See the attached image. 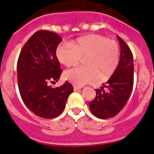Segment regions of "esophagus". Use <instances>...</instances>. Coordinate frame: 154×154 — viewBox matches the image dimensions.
Returning a JSON list of instances; mask_svg holds the SVG:
<instances>
[{
	"label": "esophagus",
	"instance_id": "1",
	"mask_svg": "<svg viewBox=\"0 0 154 154\" xmlns=\"http://www.w3.org/2000/svg\"><path fill=\"white\" fill-rule=\"evenodd\" d=\"M80 88H81V87H78V86L74 85V91H77V90L80 89Z\"/></svg>",
	"mask_w": 154,
	"mask_h": 154
}]
</instances>
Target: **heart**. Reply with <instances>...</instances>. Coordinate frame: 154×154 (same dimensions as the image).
<instances>
[{
	"label": "heart",
	"instance_id": "obj_1",
	"mask_svg": "<svg viewBox=\"0 0 154 154\" xmlns=\"http://www.w3.org/2000/svg\"><path fill=\"white\" fill-rule=\"evenodd\" d=\"M56 56L67 67L75 66L84 58L85 66L70 69L64 74L68 81L81 87L96 82L99 76L103 80L111 77L120 63V49L117 41L99 34H90L79 37L70 45H59Z\"/></svg>",
	"mask_w": 154,
	"mask_h": 154
}]
</instances>
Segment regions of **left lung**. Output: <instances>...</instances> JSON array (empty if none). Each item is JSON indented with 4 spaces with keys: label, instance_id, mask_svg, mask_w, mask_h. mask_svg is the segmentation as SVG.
<instances>
[{
    "label": "left lung",
    "instance_id": "1",
    "mask_svg": "<svg viewBox=\"0 0 154 154\" xmlns=\"http://www.w3.org/2000/svg\"><path fill=\"white\" fill-rule=\"evenodd\" d=\"M118 67L101 89H97L96 97L89 103L91 113L100 119L113 117L124 108L131 96L134 86V57L131 49L121 37ZM106 90H105V88Z\"/></svg>",
    "mask_w": 154,
    "mask_h": 154
}]
</instances>
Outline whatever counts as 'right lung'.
Here are the masks:
<instances>
[{
	"label": "right lung",
	"mask_w": 154,
	"mask_h": 154,
	"mask_svg": "<svg viewBox=\"0 0 154 154\" xmlns=\"http://www.w3.org/2000/svg\"><path fill=\"white\" fill-rule=\"evenodd\" d=\"M62 38L49 30L34 33L19 55L17 70L20 97L30 111L42 118L57 117L64 110L74 87L69 82L52 88L50 83L60 79L62 70L56 50Z\"/></svg>",
	"instance_id": "1"
}]
</instances>
